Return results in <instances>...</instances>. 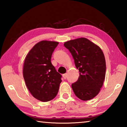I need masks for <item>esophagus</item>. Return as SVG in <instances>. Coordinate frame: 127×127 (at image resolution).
<instances>
[{
  "instance_id": "34e87169",
  "label": "esophagus",
  "mask_w": 127,
  "mask_h": 127,
  "mask_svg": "<svg viewBox=\"0 0 127 127\" xmlns=\"http://www.w3.org/2000/svg\"><path fill=\"white\" fill-rule=\"evenodd\" d=\"M63 77L64 79H66V77H67V74H66V73H65V74H63Z\"/></svg>"
}]
</instances>
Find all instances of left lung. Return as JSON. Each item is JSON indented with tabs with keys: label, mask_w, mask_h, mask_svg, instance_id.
<instances>
[{
	"label": "left lung",
	"mask_w": 127,
	"mask_h": 127,
	"mask_svg": "<svg viewBox=\"0 0 127 127\" xmlns=\"http://www.w3.org/2000/svg\"><path fill=\"white\" fill-rule=\"evenodd\" d=\"M64 45L71 53L79 72L78 80L72 84L73 91L82 100L92 99L100 92L105 77L104 53L97 45L83 37L68 41Z\"/></svg>",
	"instance_id": "obj_1"
}]
</instances>
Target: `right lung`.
<instances>
[{
    "label": "right lung",
    "instance_id": "right-lung-1",
    "mask_svg": "<svg viewBox=\"0 0 127 127\" xmlns=\"http://www.w3.org/2000/svg\"><path fill=\"white\" fill-rule=\"evenodd\" d=\"M58 44L41 41L31 49L25 60L23 74L26 85L32 95L41 101L53 100L59 91L62 76L51 63Z\"/></svg>",
    "mask_w": 127,
    "mask_h": 127
}]
</instances>
